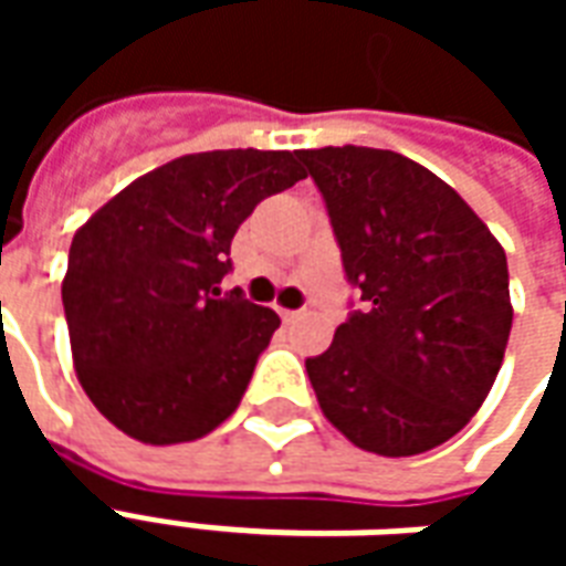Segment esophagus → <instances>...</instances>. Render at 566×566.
Here are the masks:
<instances>
[{
	"instance_id": "obj_1",
	"label": "esophagus",
	"mask_w": 566,
	"mask_h": 566,
	"mask_svg": "<svg viewBox=\"0 0 566 566\" xmlns=\"http://www.w3.org/2000/svg\"><path fill=\"white\" fill-rule=\"evenodd\" d=\"M282 318H284V321L303 318V308H282Z\"/></svg>"
}]
</instances>
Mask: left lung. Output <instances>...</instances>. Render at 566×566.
Listing matches in <instances>:
<instances>
[{"label":"left lung","instance_id":"8db88e82","mask_svg":"<svg viewBox=\"0 0 566 566\" xmlns=\"http://www.w3.org/2000/svg\"><path fill=\"white\" fill-rule=\"evenodd\" d=\"M364 308L308 357L321 412L357 449L409 458L485 403L510 343L506 251L458 190L397 150H300Z\"/></svg>","mask_w":566,"mask_h":566}]
</instances>
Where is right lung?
I'll return each mask as SVG.
<instances>
[{
	"label": "right lung",
	"mask_w": 566,
	"mask_h": 566,
	"mask_svg": "<svg viewBox=\"0 0 566 566\" xmlns=\"http://www.w3.org/2000/svg\"><path fill=\"white\" fill-rule=\"evenodd\" d=\"M306 178L296 150H202L157 166L81 227L63 279L72 364L91 403L148 446L233 416L279 315L221 294L260 199Z\"/></svg>",
	"instance_id": "1"
}]
</instances>
